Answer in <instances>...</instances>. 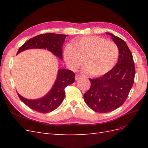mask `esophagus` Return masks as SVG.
Masks as SVG:
<instances>
[{"label": "esophagus", "mask_w": 148, "mask_h": 148, "mask_svg": "<svg viewBox=\"0 0 148 148\" xmlns=\"http://www.w3.org/2000/svg\"><path fill=\"white\" fill-rule=\"evenodd\" d=\"M81 76L80 75H78V74H76L75 75V79L76 80H78V79H79V78H81Z\"/></svg>", "instance_id": "obj_1"}]
</instances>
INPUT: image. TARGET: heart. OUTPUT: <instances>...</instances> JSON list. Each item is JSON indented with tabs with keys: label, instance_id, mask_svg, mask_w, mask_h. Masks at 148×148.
<instances>
[{
	"label": "heart",
	"instance_id": "1",
	"mask_svg": "<svg viewBox=\"0 0 148 148\" xmlns=\"http://www.w3.org/2000/svg\"><path fill=\"white\" fill-rule=\"evenodd\" d=\"M119 49L112 41L95 36L73 40L66 46L64 56L69 68L77 70L85 65L83 70L92 76L104 75L113 68L119 57Z\"/></svg>",
	"mask_w": 148,
	"mask_h": 148
}]
</instances>
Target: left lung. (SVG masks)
Returning <instances> with one entry per match:
<instances>
[{
	"label": "left lung",
	"mask_w": 148,
	"mask_h": 148,
	"mask_svg": "<svg viewBox=\"0 0 148 148\" xmlns=\"http://www.w3.org/2000/svg\"><path fill=\"white\" fill-rule=\"evenodd\" d=\"M110 35L119 49L117 64L102 77L89 79L91 87L84 94V100L92 110L110 112L122 106L134 83L135 67L132 53L123 39Z\"/></svg>",
	"instance_id": "left-lung-1"
}]
</instances>
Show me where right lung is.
I'll list each match as a JSON object with an SVG mask.
<instances>
[{
	"label": "right lung",
	"mask_w": 148,
	"mask_h": 148,
	"mask_svg": "<svg viewBox=\"0 0 148 148\" xmlns=\"http://www.w3.org/2000/svg\"><path fill=\"white\" fill-rule=\"evenodd\" d=\"M66 35L55 33H46L36 36L29 39L17 52L27 49H44L51 52L53 55L62 59V45ZM75 74L66 69L58 70L57 78L52 88L46 95L37 99H28L17 92L21 101L29 108L41 113H49L56 109L65 98V88L75 82Z\"/></svg>",
	"instance_id": "add662e5"
}]
</instances>
